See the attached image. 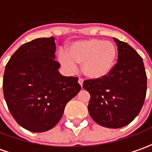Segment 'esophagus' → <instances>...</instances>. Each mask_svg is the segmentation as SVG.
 Masks as SVG:
<instances>
[{"instance_id": "1", "label": "esophagus", "mask_w": 152, "mask_h": 152, "mask_svg": "<svg viewBox=\"0 0 152 152\" xmlns=\"http://www.w3.org/2000/svg\"><path fill=\"white\" fill-rule=\"evenodd\" d=\"M78 83L80 84V86H82V85H83V79H82V78H79V80H78Z\"/></svg>"}]
</instances>
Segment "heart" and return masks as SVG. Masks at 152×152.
Instances as JSON below:
<instances>
[{
  "instance_id": "heart-1",
  "label": "heart",
  "mask_w": 152,
  "mask_h": 152,
  "mask_svg": "<svg viewBox=\"0 0 152 152\" xmlns=\"http://www.w3.org/2000/svg\"><path fill=\"white\" fill-rule=\"evenodd\" d=\"M116 56L117 49L112 42L91 38L72 42L67 47L66 54L61 53L59 60L68 70H74L76 65H81L85 76L97 80L111 72Z\"/></svg>"
}]
</instances>
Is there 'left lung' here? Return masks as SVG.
I'll return each instance as SVG.
<instances>
[{
  "label": "left lung",
  "mask_w": 152,
  "mask_h": 152,
  "mask_svg": "<svg viewBox=\"0 0 152 152\" xmlns=\"http://www.w3.org/2000/svg\"><path fill=\"white\" fill-rule=\"evenodd\" d=\"M118 60L111 72L97 80H85L91 95L88 111L91 118L107 128L130 124L141 111L146 94V74L142 58L127 43L113 38Z\"/></svg>",
  "instance_id": "obj_1"
}]
</instances>
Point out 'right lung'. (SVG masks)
<instances>
[{
	"instance_id": "add662e5",
	"label": "right lung",
	"mask_w": 152,
	"mask_h": 152,
	"mask_svg": "<svg viewBox=\"0 0 152 152\" xmlns=\"http://www.w3.org/2000/svg\"><path fill=\"white\" fill-rule=\"evenodd\" d=\"M56 49L54 37L37 38L20 46L5 68L3 92L8 109L30 132L54 127L67 102L81 88L77 77L58 72Z\"/></svg>"
}]
</instances>
